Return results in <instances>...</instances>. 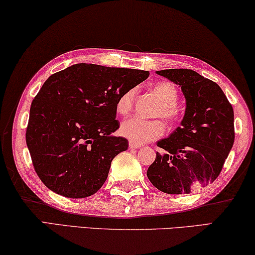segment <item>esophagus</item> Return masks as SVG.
I'll return each mask as SVG.
<instances>
[{
  "label": "esophagus",
  "instance_id": "obj_1",
  "mask_svg": "<svg viewBox=\"0 0 255 255\" xmlns=\"http://www.w3.org/2000/svg\"><path fill=\"white\" fill-rule=\"evenodd\" d=\"M128 147H130L131 149H139V148L142 147V145L139 144V143H134V142H132V141H130V142H128Z\"/></svg>",
  "mask_w": 255,
  "mask_h": 255
}]
</instances>
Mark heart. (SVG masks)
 Masks as SVG:
<instances>
[{"mask_svg": "<svg viewBox=\"0 0 255 255\" xmlns=\"http://www.w3.org/2000/svg\"><path fill=\"white\" fill-rule=\"evenodd\" d=\"M151 90L161 104L157 115H161L168 123L176 122L179 114L176 108L178 93L175 86L168 81H159L152 86ZM133 102L134 90L125 91L116 102V111L120 115H128L132 110ZM120 133L132 142L140 144L160 137L165 133V127L158 120L145 121L140 118H130L121 124Z\"/></svg>", "mask_w": 255, "mask_h": 255, "instance_id": "1", "label": "heart"}]
</instances>
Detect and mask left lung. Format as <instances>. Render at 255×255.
<instances>
[{
  "label": "left lung",
  "mask_w": 255,
  "mask_h": 255,
  "mask_svg": "<svg viewBox=\"0 0 255 255\" xmlns=\"http://www.w3.org/2000/svg\"><path fill=\"white\" fill-rule=\"evenodd\" d=\"M181 88L186 107L181 125L157 142L147 176L168 194H189L218 177L235 139L234 111L222 88L193 70L156 71Z\"/></svg>",
  "instance_id": "8db88e82"
}]
</instances>
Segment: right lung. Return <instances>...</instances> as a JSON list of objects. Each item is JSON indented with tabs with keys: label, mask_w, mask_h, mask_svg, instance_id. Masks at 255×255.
<instances>
[{
	"label": "right lung",
	"mask_w": 255,
	"mask_h": 255,
	"mask_svg": "<svg viewBox=\"0 0 255 255\" xmlns=\"http://www.w3.org/2000/svg\"><path fill=\"white\" fill-rule=\"evenodd\" d=\"M149 71L79 63L52 74L32 100L26 142L40 181L71 199L95 194L112 160L128 149L115 136L116 102Z\"/></svg>",
	"instance_id": "add662e5"
}]
</instances>
